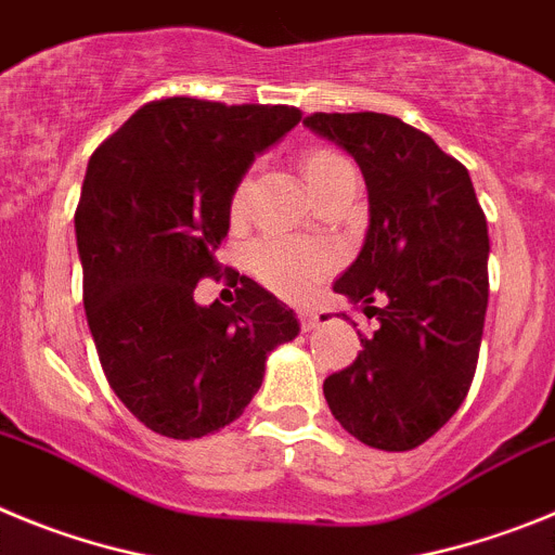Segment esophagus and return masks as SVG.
<instances>
[{"label": "esophagus", "mask_w": 555, "mask_h": 555, "mask_svg": "<svg viewBox=\"0 0 555 555\" xmlns=\"http://www.w3.org/2000/svg\"><path fill=\"white\" fill-rule=\"evenodd\" d=\"M300 325H302V331H313V327L320 325V313L311 311V308H302V311H300Z\"/></svg>", "instance_id": "34e87169"}]
</instances>
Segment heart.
I'll list each match as a JSON object with an SVG mask.
<instances>
[{
  "instance_id": "obj_1",
  "label": "heart",
  "mask_w": 555,
  "mask_h": 555,
  "mask_svg": "<svg viewBox=\"0 0 555 555\" xmlns=\"http://www.w3.org/2000/svg\"><path fill=\"white\" fill-rule=\"evenodd\" d=\"M345 166L350 164L331 146H311V150L302 152L300 171L311 197L331 180V175H336ZM242 205L244 189H238L233 194L230 208H233V214H238ZM249 267L272 292L283 294L288 300H302L331 272V255L320 247L294 244L286 238H263L249 253Z\"/></svg>"
}]
</instances>
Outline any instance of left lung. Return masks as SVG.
I'll list each match as a JSON object with an SVG mask.
<instances>
[{"label": "left lung", "instance_id": "left-lung-1", "mask_svg": "<svg viewBox=\"0 0 555 555\" xmlns=\"http://www.w3.org/2000/svg\"><path fill=\"white\" fill-rule=\"evenodd\" d=\"M302 125L364 175L370 228L333 292L380 322L356 361L327 377L325 400L358 442L414 450L473 384L489 302L487 217L469 171L397 116L313 113Z\"/></svg>", "mask_w": 555, "mask_h": 555}]
</instances>
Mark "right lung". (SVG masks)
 Returning <instances> with one entry per match:
<instances>
[{
    "instance_id": "1",
    "label": "right lung",
    "mask_w": 555,
    "mask_h": 555,
    "mask_svg": "<svg viewBox=\"0 0 555 555\" xmlns=\"http://www.w3.org/2000/svg\"><path fill=\"white\" fill-rule=\"evenodd\" d=\"M300 119L288 105L171 96L132 113L88 160L75 214L86 320L111 389L155 434L199 439L238 420L269 352L300 333L292 308L244 274L233 306L194 300L219 272L255 155Z\"/></svg>"
}]
</instances>
